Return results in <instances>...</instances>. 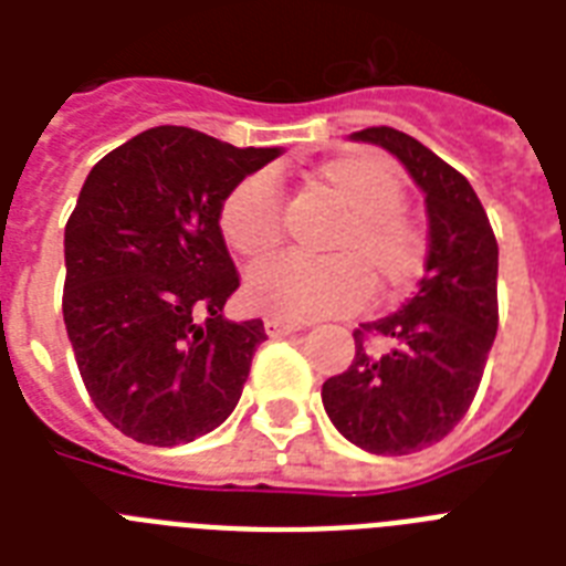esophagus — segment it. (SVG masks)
<instances>
[{"instance_id": "34e87169", "label": "esophagus", "mask_w": 566, "mask_h": 566, "mask_svg": "<svg viewBox=\"0 0 566 566\" xmlns=\"http://www.w3.org/2000/svg\"><path fill=\"white\" fill-rule=\"evenodd\" d=\"M264 328L270 337H284V335H293V332H300V323H291V319H279V317H266L264 319Z\"/></svg>"}]
</instances>
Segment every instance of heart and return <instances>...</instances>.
Instances as JSON below:
<instances>
[{
  "mask_svg": "<svg viewBox=\"0 0 566 566\" xmlns=\"http://www.w3.org/2000/svg\"><path fill=\"white\" fill-rule=\"evenodd\" d=\"M305 190L340 211L323 238L335 258H279L255 266L243 296L279 319H317L367 305L373 283L385 296L411 291L426 270L429 238L405 211V185L394 164L373 153H344L305 172ZM220 231L247 261L273 255L282 243V196L270 172H249L220 202Z\"/></svg>",
  "mask_w": 566,
  "mask_h": 566,
  "instance_id": "heart-1",
  "label": "heart"
}]
</instances>
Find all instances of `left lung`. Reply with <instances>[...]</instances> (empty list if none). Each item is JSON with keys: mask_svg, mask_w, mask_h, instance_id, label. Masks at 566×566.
Listing matches in <instances>:
<instances>
[{"mask_svg": "<svg viewBox=\"0 0 566 566\" xmlns=\"http://www.w3.org/2000/svg\"><path fill=\"white\" fill-rule=\"evenodd\" d=\"M355 140L385 146L426 193L429 258L408 305L355 328V358L323 381L328 420L373 455L438 443L470 411L500 302V247L470 181L405 132L373 126Z\"/></svg>", "mask_w": 566, "mask_h": 566, "instance_id": "8db88e82", "label": "left lung"}]
</instances>
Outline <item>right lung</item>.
Returning a JSON list of instances; mask_svg holds the SVG:
<instances>
[{
	"label": "right lung",
	"mask_w": 566,
	"mask_h": 566,
	"mask_svg": "<svg viewBox=\"0 0 566 566\" xmlns=\"http://www.w3.org/2000/svg\"><path fill=\"white\" fill-rule=\"evenodd\" d=\"M279 149L155 126L91 170L64 229V323L93 405L126 438L176 447L238 405L264 323H231L240 287L220 231L234 181Z\"/></svg>",
	"instance_id": "obj_1"
}]
</instances>
